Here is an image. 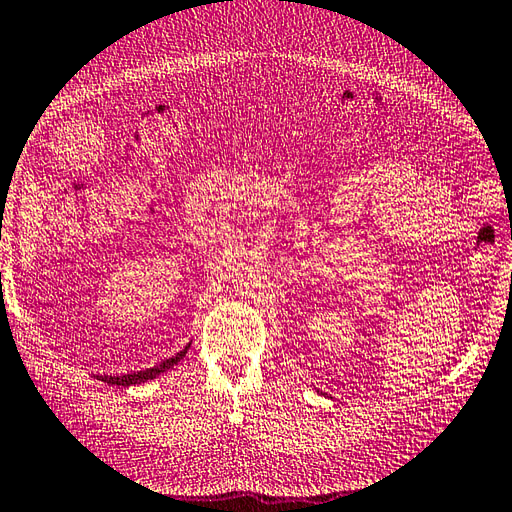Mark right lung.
<instances>
[{"label":"right lung","instance_id":"right-lung-1","mask_svg":"<svg viewBox=\"0 0 512 512\" xmlns=\"http://www.w3.org/2000/svg\"><path fill=\"white\" fill-rule=\"evenodd\" d=\"M184 354H186V350H182L180 354L171 356V358H167V360H162V363H160V365H156V367H149V369H145V371H136V373H128V376H97V378L102 380V382H108V384H117V386L141 384V382H147V380L156 378L158 373H162V371L171 369L173 365H178V360H180Z\"/></svg>","mask_w":512,"mask_h":512}]
</instances>
